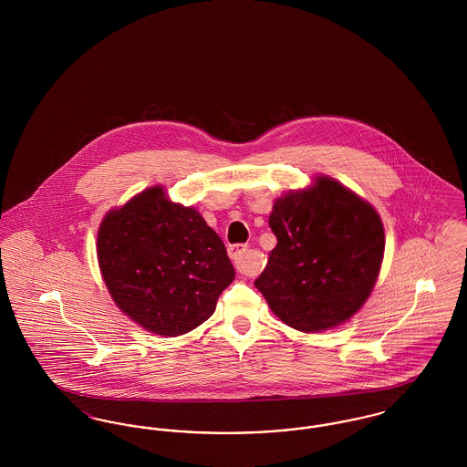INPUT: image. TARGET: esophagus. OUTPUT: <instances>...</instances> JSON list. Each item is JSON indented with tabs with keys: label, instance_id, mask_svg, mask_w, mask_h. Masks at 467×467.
Instances as JSON below:
<instances>
[{
	"label": "esophagus",
	"instance_id": "esophagus-1",
	"mask_svg": "<svg viewBox=\"0 0 467 467\" xmlns=\"http://www.w3.org/2000/svg\"><path fill=\"white\" fill-rule=\"evenodd\" d=\"M229 255H231L234 266L240 273H244V275H254L255 273V267H254V263L250 259L246 244H231L229 246Z\"/></svg>",
	"mask_w": 467,
	"mask_h": 467
}]
</instances>
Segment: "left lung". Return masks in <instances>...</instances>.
Returning a JSON list of instances; mask_svg holds the SVG:
<instances>
[{"instance_id":"8db88e82","label":"left lung","mask_w":467,"mask_h":467,"mask_svg":"<svg viewBox=\"0 0 467 467\" xmlns=\"http://www.w3.org/2000/svg\"><path fill=\"white\" fill-rule=\"evenodd\" d=\"M269 252L255 287L290 327L317 333L350 318L375 287L385 248L371 204L333 178L273 204Z\"/></svg>"}]
</instances>
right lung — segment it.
<instances>
[{
    "instance_id": "add662e5",
    "label": "right lung",
    "mask_w": 467,
    "mask_h": 467,
    "mask_svg": "<svg viewBox=\"0 0 467 467\" xmlns=\"http://www.w3.org/2000/svg\"><path fill=\"white\" fill-rule=\"evenodd\" d=\"M98 261L117 306L161 336L196 329L234 280L219 234L194 208L166 200L161 187L105 217Z\"/></svg>"
}]
</instances>
